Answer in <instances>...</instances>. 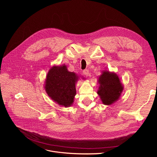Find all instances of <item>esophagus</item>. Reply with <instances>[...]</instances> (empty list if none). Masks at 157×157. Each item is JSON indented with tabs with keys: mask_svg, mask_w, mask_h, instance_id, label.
Listing matches in <instances>:
<instances>
[{
	"mask_svg": "<svg viewBox=\"0 0 157 157\" xmlns=\"http://www.w3.org/2000/svg\"><path fill=\"white\" fill-rule=\"evenodd\" d=\"M83 73L84 75L86 76H88L90 75V72H89V71H88V69L84 70L83 72Z\"/></svg>",
	"mask_w": 157,
	"mask_h": 157,
	"instance_id": "obj_1",
	"label": "esophagus"
}]
</instances>
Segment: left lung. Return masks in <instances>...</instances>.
<instances>
[{
    "label": "left lung",
    "instance_id": "obj_1",
    "mask_svg": "<svg viewBox=\"0 0 157 157\" xmlns=\"http://www.w3.org/2000/svg\"><path fill=\"white\" fill-rule=\"evenodd\" d=\"M101 72L98 78L99 86L97 93L103 104L110 105L120 99L123 91V85L115 72L106 69Z\"/></svg>",
    "mask_w": 157,
    "mask_h": 157
}]
</instances>
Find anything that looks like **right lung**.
<instances>
[{
    "instance_id": "add662e5",
    "label": "right lung",
    "mask_w": 157,
    "mask_h": 157,
    "mask_svg": "<svg viewBox=\"0 0 157 157\" xmlns=\"http://www.w3.org/2000/svg\"><path fill=\"white\" fill-rule=\"evenodd\" d=\"M79 79L78 74L69 71L65 64L55 65L47 74L44 87L48 95L54 102L67 108L74 103L76 94V85Z\"/></svg>"
}]
</instances>
